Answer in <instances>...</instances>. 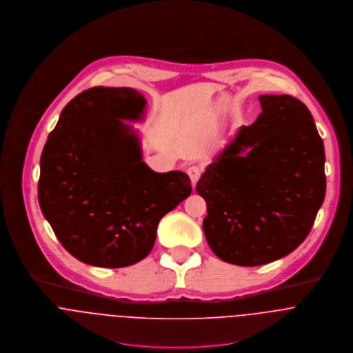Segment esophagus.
Here are the masks:
<instances>
[{
	"mask_svg": "<svg viewBox=\"0 0 353 353\" xmlns=\"http://www.w3.org/2000/svg\"><path fill=\"white\" fill-rule=\"evenodd\" d=\"M187 173L188 176L191 177V181H192V187L195 188L196 183L197 180L200 179V174H201V168L199 165H192L187 169Z\"/></svg>",
	"mask_w": 353,
	"mask_h": 353,
	"instance_id": "1",
	"label": "esophagus"
}]
</instances>
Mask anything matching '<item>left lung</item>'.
I'll return each instance as SVG.
<instances>
[{"instance_id":"8db88e82","label":"left lung","mask_w":353,"mask_h":353,"mask_svg":"<svg viewBox=\"0 0 353 353\" xmlns=\"http://www.w3.org/2000/svg\"><path fill=\"white\" fill-rule=\"evenodd\" d=\"M263 112L207 166L196 184L203 230L223 261L256 267L309 235L325 191V149L312 112L290 94H261Z\"/></svg>"}]
</instances>
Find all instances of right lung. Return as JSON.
I'll use <instances>...</instances> for the list:
<instances>
[{
    "instance_id": "1",
    "label": "right lung",
    "mask_w": 353,
    "mask_h": 353,
    "mask_svg": "<svg viewBox=\"0 0 353 353\" xmlns=\"http://www.w3.org/2000/svg\"><path fill=\"white\" fill-rule=\"evenodd\" d=\"M148 101L131 88L96 86L61 112L40 157V208L77 260L121 268L154 246L163 215L192 192L188 174L157 173L142 159Z\"/></svg>"
}]
</instances>
